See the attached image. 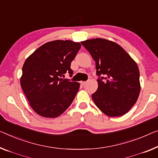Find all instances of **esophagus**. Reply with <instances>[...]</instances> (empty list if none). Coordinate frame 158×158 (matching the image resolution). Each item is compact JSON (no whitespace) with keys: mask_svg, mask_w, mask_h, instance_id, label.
Wrapping results in <instances>:
<instances>
[{"mask_svg":"<svg viewBox=\"0 0 158 158\" xmlns=\"http://www.w3.org/2000/svg\"><path fill=\"white\" fill-rule=\"evenodd\" d=\"M81 84L82 85H84V84H86V81H81Z\"/></svg>","mask_w":158,"mask_h":158,"instance_id":"obj_1","label":"esophagus"}]
</instances>
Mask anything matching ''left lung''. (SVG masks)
<instances>
[{
    "label": "left lung",
    "instance_id": "1",
    "mask_svg": "<svg viewBox=\"0 0 158 158\" xmlns=\"http://www.w3.org/2000/svg\"><path fill=\"white\" fill-rule=\"evenodd\" d=\"M96 62L98 89L91 95L98 109L110 117L126 114L140 91L139 69L118 44L96 38L81 42Z\"/></svg>",
    "mask_w": 158,
    "mask_h": 158
}]
</instances>
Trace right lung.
<instances>
[{
    "label": "right lung",
    "mask_w": 158,
    "mask_h": 158,
    "mask_svg": "<svg viewBox=\"0 0 158 158\" xmlns=\"http://www.w3.org/2000/svg\"><path fill=\"white\" fill-rule=\"evenodd\" d=\"M81 44L71 40L47 42L27 58L23 67L20 85L30 105L40 116L55 118L72 104L79 83L62 79L68 72Z\"/></svg>",
    "instance_id": "right-lung-1"
}]
</instances>
